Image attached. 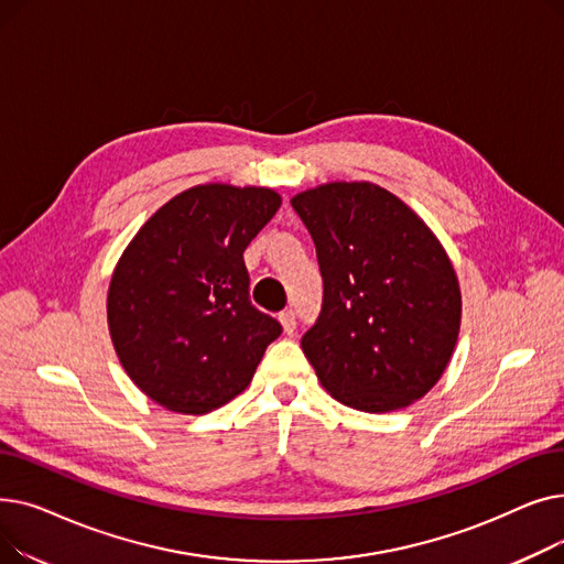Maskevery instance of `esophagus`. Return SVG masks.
I'll return each instance as SVG.
<instances>
[{"instance_id":"34e87169","label":"esophagus","mask_w":564,"mask_h":564,"mask_svg":"<svg viewBox=\"0 0 564 564\" xmlns=\"http://www.w3.org/2000/svg\"><path fill=\"white\" fill-rule=\"evenodd\" d=\"M279 322L283 324V332L285 334H292L294 327H297V319H294V311L292 308H285L279 313Z\"/></svg>"}]
</instances>
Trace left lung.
Masks as SVG:
<instances>
[{
  "label": "left lung",
  "instance_id": "1",
  "mask_svg": "<svg viewBox=\"0 0 564 564\" xmlns=\"http://www.w3.org/2000/svg\"><path fill=\"white\" fill-rule=\"evenodd\" d=\"M324 281L302 338L322 387L345 406L383 413L421 400L459 336L462 292L427 224L372 183H327L294 196Z\"/></svg>",
  "mask_w": 564,
  "mask_h": 564
}]
</instances>
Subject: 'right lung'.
Listing matches in <instances>:
<instances>
[{"mask_svg": "<svg viewBox=\"0 0 564 564\" xmlns=\"http://www.w3.org/2000/svg\"><path fill=\"white\" fill-rule=\"evenodd\" d=\"M281 207L267 187L198 185L148 219L111 274L107 322L137 387L177 413L240 395L281 324L249 300L245 249Z\"/></svg>", "mask_w": 564, "mask_h": 564, "instance_id": "1", "label": "right lung"}]
</instances>
